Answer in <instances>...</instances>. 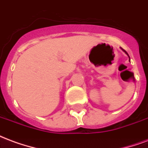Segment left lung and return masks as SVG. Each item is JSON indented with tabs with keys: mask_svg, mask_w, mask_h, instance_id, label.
<instances>
[{
	"mask_svg": "<svg viewBox=\"0 0 148 148\" xmlns=\"http://www.w3.org/2000/svg\"><path fill=\"white\" fill-rule=\"evenodd\" d=\"M121 49H122V48H121ZM122 50H123V49H122ZM123 51H124L125 52V53H126V54H127V52H126V51H124V50H123ZM127 56H128V55H127ZM128 57H129V56H128ZM129 59H130V58H129Z\"/></svg>",
	"mask_w": 148,
	"mask_h": 148,
	"instance_id": "left-lung-1",
	"label": "left lung"
}]
</instances>
